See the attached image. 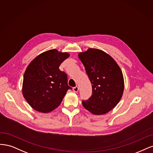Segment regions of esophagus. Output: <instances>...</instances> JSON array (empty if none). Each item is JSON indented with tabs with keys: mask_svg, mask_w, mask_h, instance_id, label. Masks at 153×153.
<instances>
[{
	"mask_svg": "<svg viewBox=\"0 0 153 153\" xmlns=\"http://www.w3.org/2000/svg\"><path fill=\"white\" fill-rule=\"evenodd\" d=\"M78 90H79V87H78V86H76L73 88V91H74V92H77Z\"/></svg>",
	"mask_w": 153,
	"mask_h": 153,
	"instance_id": "esophagus-1",
	"label": "esophagus"
}]
</instances>
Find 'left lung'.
Wrapping results in <instances>:
<instances>
[{"instance_id":"8db88e82","label":"left lung","mask_w":153,"mask_h":153,"mask_svg":"<svg viewBox=\"0 0 153 153\" xmlns=\"http://www.w3.org/2000/svg\"><path fill=\"white\" fill-rule=\"evenodd\" d=\"M92 85V95L82 100L83 107L95 115H102L115 107L122 97L124 79L121 68L108 54L89 48L79 54Z\"/></svg>"}]
</instances>
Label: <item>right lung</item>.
Wrapping results in <instances>:
<instances>
[{"label":"right lung","instance_id":"1","mask_svg":"<svg viewBox=\"0 0 153 153\" xmlns=\"http://www.w3.org/2000/svg\"><path fill=\"white\" fill-rule=\"evenodd\" d=\"M69 56L55 49L38 55L29 64L23 76V95L33 109L48 113L60 104L68 90L67 75L59 68Z\"/></svg>","mask_w":153,"mask_h":153}]
</instances>
